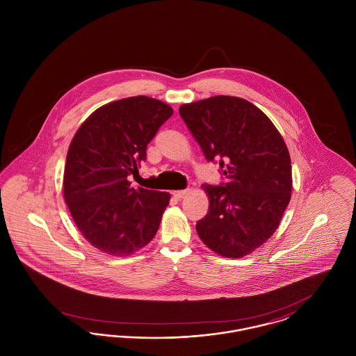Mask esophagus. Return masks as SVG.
Masks as SVG:
<instances>
[{"mask_svg": "<svg viewBox=\"0 0 356 356\" xmlns=\"http://www.w3.org/2000/svg\"><path fill=\"white\" fill-rule=\"evenodd\" d=\"M188 192H189V189H181V191H175V192H173V196H175L176 199H183V197L186 196Z\"/></svg>", "mask_w": 356, "mask_h": 356, "instance_id": "1", "label": "esophagus"}]
</instances>
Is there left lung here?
Wrapping results in <instances>:
<instances>
[{"label": "left lung", "instance_id": "8db88e82", "mask_svg": "<svg viewBox=\"0 0 356 356\" xmlns=\"http://www.w3.org/2000/svg\"><path fill=\"white\" fill-rule=\"evenodd\" d=\"M181 119L224 180L205 184L209 211L197 221L204 244L225 257L251 254L279 227L292 191L291 159L271 120L244 99L184 104Z\"/></svg>", "mask_w": 356, "mask_h": 356}]
</instances>
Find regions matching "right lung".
<instances>
[{"label": "right lung", "mask_w": 356, "mask_h": 356, "mask_svg": "<svg viewBox=\"0 0 356 356\" xmlns=\"http://www.w3.org/2000/svg\"><path fill=\"white\" fill-rule=\"evenodd\" d=\"M170 105L147 96L95 111L69 145L64 197L85 238L113 256L134 254L152 240L168 192L131 188L129 175L147 160V145L170 119Z\"/></svg>", "instance_id": "1"}]
</instances>
